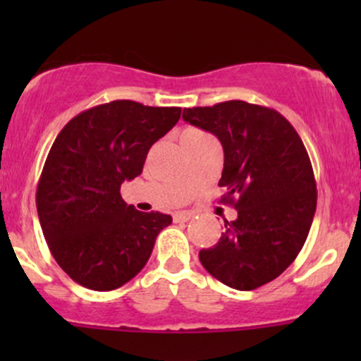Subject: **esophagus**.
<instances>
[{"instance_id":"obj_1","label":"esophagus","mask_w":361,"mask_h":361,"mask_svg":"<svg viewBox=\"0 0 361 361\" xmlns=\"http://www.w3.org/2000/svg\"><path fill=\"white\" fill-rule=\"evenodd\" d=\"M193 215L195 214L190 212V210H181V212L173 214V221H175V222H186V221H190Z\"/></svg>"}]
</instances>
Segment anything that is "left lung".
Segmentation results:
<instances>
[{
  "label": "left lung",
  "instance_id": "left-lung-1",
  "mask_svg": "<svg viewBox=\"0 0 361 361\" xmlns=\"http://www.w3.org/2000/svg\"><path fill=\"white\" fill-rule=\"evenodd\" d=\"M183 120L221 140L222 202L238 210L219 243L198 252L214 279L255 290L297 258L312 226L317 192L304 142L283 115L241 100L183 110Z\"/></svg>",
  "mask_w": 361,
  "mask_h": 361
}]
</instances>
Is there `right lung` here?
<instances>
[{"label": "right lung", "mask_w": 361, "mask_h": 361, "mask_svg": "<svg viewBox=\"0 0 361 361\" xmlns=\"http://www.w3.org/2000/svg\"><path fill=\"white\" fill-rule=\"evenodd\" d=\"M178 106L115 100L66 123L45 159L37 212L54 259L76 283L109 292L146 267L171 215L139 212L120 195L149 149L180 120Z\"/></svg>", "instance_id": "add662e5"}]
</instances>
